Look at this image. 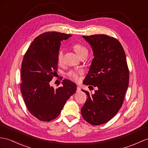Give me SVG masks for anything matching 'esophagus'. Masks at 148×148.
<instances>
[{
    "label": "esophagus",
    "mask_w": 148,
    "mask_h": 148,
    "mask_svg": "<svg viewBox=\"0 0 148 148\" xmlns=\"http://www.w3.org/2000/svg\"><path fill=\"white\" fill-rule=\"evenodd\" d=\"M79 91H81V88H80V87L77 86V92H79Z\"/></svg>",
    "instance_id": "1"
}]
</instances>
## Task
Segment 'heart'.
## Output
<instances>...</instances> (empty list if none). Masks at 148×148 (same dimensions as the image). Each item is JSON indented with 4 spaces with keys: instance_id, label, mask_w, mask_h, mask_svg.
Returning <instances> with one entry per match:
<instances>
[{
    "instance_id": "1",
    "label": "heart",
    "mask_w": 148,
    "mask_h": 148,
    "mask_svg": "<svg viewBox=\"0 0 148 148\" xmlns=\"http://www.w3.org/2000/svg\"><path fill=\"white\" fill-rule=\"evenodd\" d=\"M74 49L77 53L78 56H79L81 53L84 52H88V50L84 46L82 45L81 44H75L74 45ZM64 59V50L62 49H60L58 52L57 55V60L58 63H62ZM69 76L73 79L75 81H77L79 79V75L77 73L74 71H71L68 74Z\"/></svg>"
}]
</instances>
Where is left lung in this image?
Segmentation results:
<instances>
[{"instance_id": "1", "label": "left lung", "mask_w": 148, "mask_h": 148, "mask_svg": "<svg viewBox=\"0 0 148 148\" xmlns=\"http://www.w3.org/2000/svg\"><path fill=\"white\" fill-rule=\"evenodd\" d=\"M82 38L90 45L94 56L83 83L98 90L94 94L82 90L88 98L81 112L86 121L98 125L108 122L121 108L129 86V72L119 40L105 35Z\"/></svg>"}]
</instances>
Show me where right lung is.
Instances as JSON below:
<instances>
[{
    "label": "right lung",
    "instance_id": "obj_1",
    "mask_svg": "<svg viewBox=\"0 0 148 148\" xmlns=\"http://www.w3.org/2000/svg\"><path fill=\"white\" fill-rule=\"evenodd\" d=\"M71 35L56 32L41 34L31 43L24 56L21 71V91L27 109L41 121H50L60 115L77 86L69 79L55 89L50 82L57 71V55L61 41Z\"/></svg>",
    "mask_w": 148,
    "mask_h": 148
}]
</instances>
